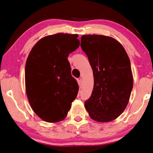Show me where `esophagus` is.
<instances>
[{"mask_svg": "<svg viewBox=\"0 0 153 153\" xmlns=\"http://www.w3.org/2000/svg\"><path fill=\"white\" fill-rule=\"evenodd\" d=\"M82 83H83V79L80 78L79 79V87H80V88L82 87Z\"/></svg>", "mask_w": 153, "mask_h": 153, "instance_id": "esophagus-1", "label": "esophagus"}]
</instances>
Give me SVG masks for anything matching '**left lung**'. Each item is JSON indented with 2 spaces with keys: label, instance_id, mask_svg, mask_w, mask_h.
Instances as JSON below:
<instances>
[{
  "label": "left lung",
  "instance_id": "obj_1",
  "mask_svg": "<svg viewBox=\"0 0 153 153\" xmlns=\"http://www.w3.org/2000/svg\"><path fill=\"white\" fill-rule=\"evenodd\" d=\"M81 47L93 71L94 86L85 101L90 117L100 123L120 116L128 104L133 88L131 63L120 42L100 35H83Z\"/></svg>",
  "mask_w": 153,
  "mask_h": 153
}]
</instances>
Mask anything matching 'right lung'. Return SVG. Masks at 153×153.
Masks as SVG:
<instances>
[{
	"instance_id": "obj_1",
	"label": "right lung",
	"mask_w": 153,
	"mask_h": 153,
	"mask_svg": "<svg viewBox=\"0 0 153 153\" xmlns=\"http://www.w3.org/2000/svg\"><path fill=\"white\" fill-rule=\"evenodd\" d=\"M77 37L68 33L46 36L35 44L27 58V97L34 112L46 122L63 120L78 94L68 60L80 45Z\"/></svg>"
}]
</instances>
